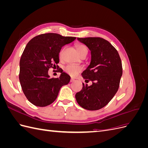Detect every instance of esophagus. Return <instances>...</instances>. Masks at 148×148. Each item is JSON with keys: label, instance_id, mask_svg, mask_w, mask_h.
Here are the masks:
<instances>
[{"label": "esophagus", "instance_id": "obj_1", "mask_svg": "<svg viewBox=\"0 0 148 148\" xmlns=\"http://www.w3.org/2000/svg\"><path fill=\"white\" fill-rule=\"evenodd\" d=\"M75 82V79L73 78H71L70 79V82Z\"/></svg>", "mask_w": 148, "mask_h": 148}]
</instances>
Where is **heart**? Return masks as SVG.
I'll use <instances>...</instances> for the list:
<instances>
[{
	"mask_svg": "<svg viewBox=\"0 0 148 148\" xmlns=\"http://www.w3.org/2000/svg\"><path fill=\"white\" fill-rule=\"evenodd\" d=\"M77 49L79 56H81V54L84 51H88L86 47L83 45V44H78V45H77ZM62 52H60V55L62 53ZM64 70L66 73H68L70 76H71V77H75L76 75H77V74L82 70V67L79 65L69 64L66 66H65Z\"/></svg>",
	"mask_w": 148,
	"mask_h": 148,
	"instance_id": "heart-1",
	"label": "heart"
}]
</instances>
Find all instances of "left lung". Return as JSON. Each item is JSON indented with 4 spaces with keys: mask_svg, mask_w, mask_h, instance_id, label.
<instances>
[{
    "mask_svg": "<svg viewBox=\"0 0 148 148\" xmlns=\"http://www.w3.org/2000/svg\"><path fill=\"white\" fill-rule=\"evenodd\" d=\"M91 51V62L82 73L85 82L81 91L76 94L78 104L89 110L106 106L117 92L122 76V65L117 51L106 40L101 38H77Z\"/></svg>",
    "mask_w": 148,
    "mask_h": 148,
    "instance_id": "left-lung-1",
    "label": "left lung"
}]
</instances>
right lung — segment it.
<instances>
[{
	"label": "right lung",
	"mask_w": 148,
	"mask_h": 148,
	"mask_svg": "<svg viewBox=\"0 0 148 148\" xmlns=\"http://www.w3.org/2000/svg\"><path fill=\"white\" fill-rule=\"evenodd\" d=\"M75 39L46 33L33 38L27 44L20 61L19 79L25 96L34 106L50 105L57 99L62 86L69 83L68 74L61 71L59 78H51L48 70L59 63L62 47Z\"/></svg>",
	"instance_id": "add662e5"
}]
</instances>
